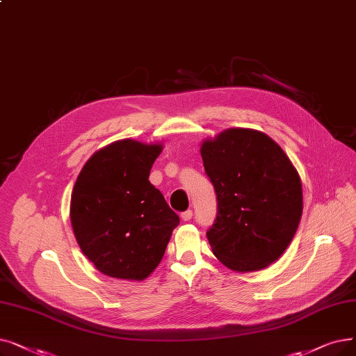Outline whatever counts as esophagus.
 I'll list each match as a JSON object with an SVG mask.
<instances>
[{
	"label": "esophagus",
	"mask_w": 356,
	"mask_h": 356,
	"mask_svg": "<svg viewBox=\"0 0 356 356\" xmlns=\"http://www.w3.org/2000/svg\"><path fill=\"white\" fill-rule=\"evenodd\" d=\"M192 215H193V212H192L191 209H188V211H184V212H181V215H180V218H181L183 221H191V220H192Z\"/></svg>",
	"instance_id": "1"
}]
</instances>
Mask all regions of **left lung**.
Masks as SVG:
<instances>
[{"label": "left lung", "instance_id": "left-lung-1", "mask_svg": "<svg viewBox=\"0 0 356 356\" xmlns=\"http://www.w3.org/2000/svg\"><path fill=\"white\" fill-rule=\"evenodd\" d=\"M218 211L207 231L212 252L236 272L268 268L286 250L302 213L297 168L266 134L231 128L200 147Z\"/></svg>", "mask_w": 356, "mask_h": 356}]
</instances>
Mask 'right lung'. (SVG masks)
<instances>
[{
	"instance_id": "add662e5",
	"label": "right lung",
	"mask_w": 356,
	"mask_h": 356,
	"mask_svg": "<svg viewBox=\"0 0 356 356\" xmlns=\"http://www.w3.org/2000/svg\"><path fill=\"white\" fill-rule=\"evenodd\" d=\"M161 144L120 140L96 151L74 184L71 225L102 273L143 281L159 266L180 220L149 183Z\"/></svg>"
}]
</instances>
